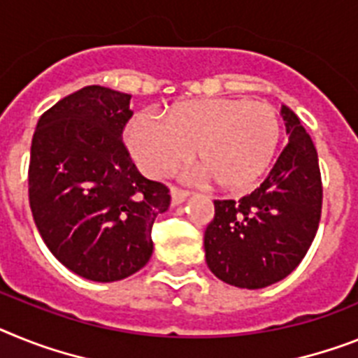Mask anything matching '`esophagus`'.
Here are the masks:
<instances>
[{"instance_id": "1", "label": "esophagus", "mask_w": 358, "mask_h": 358, "mask_svg": "<svg viewBox=\"0 0 358 358\" xmlns=\"http://www.w3.org/2000/svg\"><path fill=\"white\" fill-rule=\"evenodd\" d=\"M189 196V193L185 189H180V187H171V200H173L174 206H178Z\"/></svg>"}]
</instances>
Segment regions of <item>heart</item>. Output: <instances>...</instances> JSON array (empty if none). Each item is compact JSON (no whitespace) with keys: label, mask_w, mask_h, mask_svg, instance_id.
Returning a JSON list of instances; mask_svg holds the SVG:
<instances>
[{"label":"heart","mask_w":358,"mask_h":358,"mask_svg":"<svg viewBox=\"0 0 358 358\" xmlns=\"http://www.w3.org/2000/svg\"><path fill=\"white\" fill-rule=\"evenodd\" d=\"M136 164L160 176L194 147L198 165L222 189H245L269 167L280 143V116L266 101L209 98L180 101L164 118L138 113L127 127Z\"/></svg>","instance_id":"obj_1"}]
</instances>
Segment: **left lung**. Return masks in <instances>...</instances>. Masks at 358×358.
<instances>
[{"label":"left lung","mask_w":358,"mask_h":358,"mask_svg":"<svg viewBox=\"0 0 358 358\" xmlns=\"http://www.w3.org/2000/svg\"><path fill=\"white\" fill-rule=\"evenodd\" d=\"M289 142L260 187L240 200H215L203 235L207 266L225 284L260 289L286 278L308 253L322 213L313 140L282 107Z\"/></svg>","instance_id":"left-lung-1"}]
</instances>
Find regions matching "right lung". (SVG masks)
Listing matches in <instances>:
<instances>
[{"instance_id": "right-lung-1", "label": "right lung", "mask_w": 358, "mask_h": 358, "mask_svg": "<svg viewBox=\"0 0 358 358\" xmlns=\"http://www.w3.org/2000/svg\"><path fill=\"white\" fill-rule=\"evenodd\" d=\"M131 94L89 85L38 120L29 164V203L41 238L72 273L122 280L152 255L167 185L140 174L122 134Z\"/></svg>"}]
</instances>
